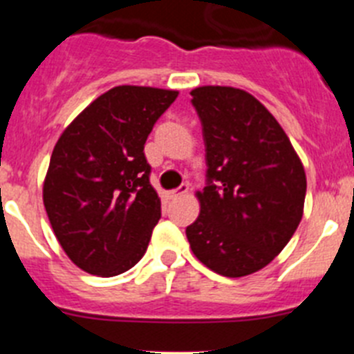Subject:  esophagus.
I'll return each instance as SVG.
<instances>
[{"label":"esophagus","instance_id":"1","mask_svg":"<svg viewBox=\"0 0 354 354\" xmlns=\"http://www.w3.org/2000/svg\"><path fill=\"white\" fill-rule=\"evenodd\" d=\"M187 192H189V186H187V184H180V186L177 187V189H174V192L168 193V196H170V198H177V196L186 195Z\"/></svg>","mask_w":354,"mask_h":354}]
</instances>
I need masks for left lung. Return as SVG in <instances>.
Wrapping results in <instances>:
<instances>
[{
	"instance_id": "1",
	"label": "left lung",
	"mask_w": 354,
	"mask_h": 354,
	"mask_svg": "<svg viewBox=\"0 0 354 354\" xmlns=\"http://www.w3.org/2000/svg\"><path fill=\"white\" fill-rule=\"evenodd\" d=\"M207 186L186 236L195 257L228 278L252 274L286 248L303 216L306 175L277 118L252 93L198 86Z\"/></svg>"
}]
</instances>
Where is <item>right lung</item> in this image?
<instances>
[{
	"instance_id": "add662e5",
	"label": "right lung",
	"mask_w": 354,
	"mask_h": 354,
	"mask_svg": "<svg viewBox=\"0 0 354 354\" xmlns=\"http://www.w3.org/2000/svg\"><path fill=\"white\" fill-rule=\"evenodd\" d=\"M177 90L122 84L99 95L56 142L44 207L77 268L97 277L131 270L161 218L143 147Z\"/></svg>"
}]
</instances>
